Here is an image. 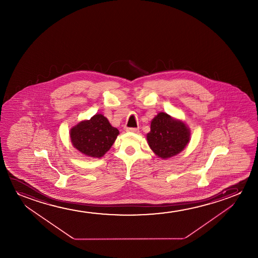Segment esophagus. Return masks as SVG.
<instances>
[{
	"label": "esophagus",
	"instance_id": "esophagus-1",
	"mask_svg": "<svg viewBox=\"0 0 258 258\" xmlns=\"http://www.w3.org/2000/svg\"><path fill=\"white\" fill-rule=\"evenodd\" d=\"M138 127H127L126 128V131H127V132H132V133H138Z\"/></svg>",
	"mask_w": 258,
	"mask_h": 258
}]
</instances>
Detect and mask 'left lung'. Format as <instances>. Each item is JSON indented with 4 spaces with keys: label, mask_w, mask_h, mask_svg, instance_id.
Here are the masks:
<instances>
[{
    "label": "left lung",
    "mask_w": 258,
    "mask_h": 258,
    "mask_svg": "<svg viewBox=\"0 0 258 258\" xmlns=\"http://www.w3.org/2000/svg\"><path fill=\"white\" fill-rule=\"evenodd\" d=\"M190 135V130L184 121L160 112L152 119L146 138L152 152L159 158L166 159L186 148Z\"/></svg>",
    "instance_id": "8db88e82"
}]
</instances>
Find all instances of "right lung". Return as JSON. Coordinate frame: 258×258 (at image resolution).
I'll list each match as a JSON object with an SVG mask.
<instances>
[{
  "label": "right lung",
  "mask_w": 258,
  "mask_h": 258,
  "mask_svg": "<svg viewBox=\"0 0 258 258\" xmlns=\"http://www.w3.org/2000/svg\"><path fill=\"white\" fill-rule=\"evenodd\" d=\"M119 134L116 127L101 113H96L90 120H81L70 131L74 148L84 155L98 159L109 151Z\"/></svg>",
  "instance_id": "1"
}]
</instances>
